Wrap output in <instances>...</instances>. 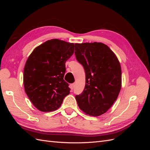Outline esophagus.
Segmentation results:
<instances>
[{
	"label": "esophagus",
	"mask_w": 150,
	"mask_h": 150,
	"mask_svg": "<svg viewBox=\"0 0 150 150\" xmlns=\"http://www.w3.org/2000/svg\"><path fill=\"white\" fill-rule=\"evenodd\" d=\"M69 87H70V88H71V90H73L74 88V83L71 84L70 86H69Z\"/></svg>",
	"instance_id": "esophagus-1"
}]
</instances>
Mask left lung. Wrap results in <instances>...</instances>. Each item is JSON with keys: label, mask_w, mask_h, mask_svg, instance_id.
Returning a JSON list of instances; mask_svg holds the SVG:
<instances>
[{"label": "left lung", "mask_w": 150, "mask_h": 150, "mask_svg": "<svg viewBox=\"0 0 150 150\" xmlns=\"http://www.w3.org/2000/svg\"><path fill=\"white\" fill-rule=\"evenodd\" d=\"M77 61L86 74L83 93L76 95L78 105L86 114L99 116L116 100L121 88V69L116 56L101 42L75 44Z\"/></svg>", "instance_id": "1"}]
</instances>
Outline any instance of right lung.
<instances>
[{
	"mask_svg": "<svg viewBox=\"0 0 150 150\" xmlns=\"http://www.w3.org/2000/svg\"><path fill=\"white\" fill-rule=\"evenodd\" d=\"M74 44L54 39L34 49L24 69L25 93L40 111H55L70 93L64 80L66 62L74 53Z\"/></svg>",
	"mask_w": 150,
	"mask_h": 150,
	"instance_id": "right-lung-1",
	"label": "right lung"
}]
</instances>
